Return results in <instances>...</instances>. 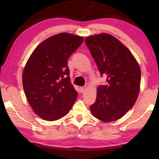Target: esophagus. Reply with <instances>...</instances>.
<instances>
[{
	"mask_svg": "<svg viewBox=\"0 0 159 159\" xmlns=\"http://www.w3.org/2000/svg\"><path fill=\"white\" fill-rule=\"evenodd\" d=\"M80 92H81L82 93H85L86 90H87L88 87H87V86H83V87L80 88Z\"/></svg>",
	"mask_w": 159,
	"mask_h": 159,
	"instance_id": "1",
	"label": "esophagus"
}]
</instances>
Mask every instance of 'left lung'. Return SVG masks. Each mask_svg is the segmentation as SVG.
I'll list each match as a JSON object with an SVG mask.
<instances>
[{"mask_svg": "<svg viewBox=\"0 0 159 159\" xmlns=\"http://www.w3.org/2000/svg\"><path fill=\"white\" fill-rule=\"evenodd\" d=\"M85 42L101 76H107L108 83L98 88L91 113L102 122L114 121L123 117L138 98L140 67L128 48L111 35H92Z\"/></svg>", "mask_w": 159, "mask_h": 159, "instance_id": "8db88e82", "label": "left lung"}]
</instances>
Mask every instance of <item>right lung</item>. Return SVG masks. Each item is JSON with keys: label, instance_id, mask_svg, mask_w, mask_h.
Segmentation results:
<instances>
[{"label": "right lung", "instance_id": "1", "mask_svg": "<svg viewBox=\"0 0 159 159\" xmlns=\"http://www.w3.org/2000/svg\"><path fill=\"white\" fill-rule=\"evenodd\" d=\"M83 41V36L72 34L54 35L38 45L26 61L22 74L24 91L35 114L43 120L64 117L76 100L67 60Z\"/></svg>", "mask_w": 159, "mask_h": 159}]
</instances>
